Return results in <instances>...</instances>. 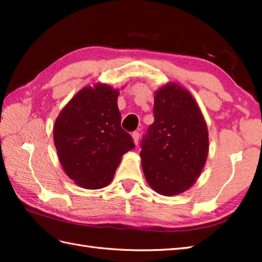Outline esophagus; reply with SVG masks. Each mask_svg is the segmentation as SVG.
I'll return each mask as SVG.
<instances>
[{
  "label": "esophagus",
  "instance_id": "34e87169",
  "mask_svg": "<svg viewBox=\"0 0 262 262\" xmlns=\"http://www.w3.org/2000/svg\"><path fill=\"white\" fill-rule=\"evenodd\" d=\"M132 136H133V140H134V143L137 145L138 141H140V133H138V132H133L132 133Z\"/></svg>",
  "mask_w": 262,
  "mask_h": 262
}]
</instances>
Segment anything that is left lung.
Instances as JSON below:
<instances>
[{
  "label": "left lung",
  "instance_id": "obj_1",
  "mask_svg": "<svg viewBox=\"0 0 262 262\" xmlns=\"http://www.w3.org/2000/svg\"><path fill=\"white\" fill-rule=\"evenodd\" d=\"M154 122L141 142L146 181L155 191L174 196L190 188L208 153V130L192 96L176 83L155 92Z\"/></svg>",
  "mask_w": 262,
  "mask_h": 262
}]
</instances>
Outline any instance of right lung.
Instances as JSON below:
<instances>
[{"label":"right lung","mask_w":262,"mask_h":262,"mask_svg":"<svg viewBox=\"0 0 262 262\" xmlns=\"http://www.w3.org/2000/svg\"><path fill=\"white\" fill-rule=\"evenodd\" d=\"M118 94L105 84L82 89L55 121L54 143L60 164L80 187L109 185L122 154L135 147L120 126Z\"/></svg>","instance_id":"1"}]
</instances>
